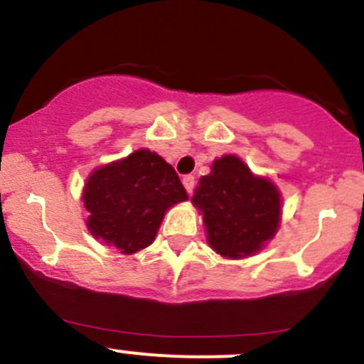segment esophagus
Here are the masks:
<instances>
[{"mask_svg":"<svg viewBox=\"0 0 364 364\" xmlns=\"http://www.w3.org/2000/svg\"><path fill=\"white\" fill-rule=\"evenodd\" d=\"M183 186L186 188V192L192 193L193 188H196V178H193V176H190V174L185 176V178H183Z\"/></svg>","mask_w":364,"mask_h":364,"instance_id":"34e87169","label":"esophagus"}]
</instances>
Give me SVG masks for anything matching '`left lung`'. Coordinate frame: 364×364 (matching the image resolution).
<instances>
[{"label": "left lung", "instance_id": "obj_1", "mask_svg": "<svg viewBox=\"0 0 364 364\" xmlns=\"http://www.w3.org/2000/svg\"><path fill=\"white\" fill-rule=\"evenodd\" d=\"M192 203L203 213L208 243L227 259H243L273 240L282 196L273 181L257 178L236 155L215 160L199 179Z\"/></svg>", "mask_w": 364, "mask_h": 364}]
</instances>
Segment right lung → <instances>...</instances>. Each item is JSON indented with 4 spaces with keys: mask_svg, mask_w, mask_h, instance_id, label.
<instances>
[{
    "mask_svg": "<svg viewBox=\"0 0 364 364\" xmlns=\"http://www.w3.org/2000/svg\"><path fill=\"white\" fill-rule=\"evenodd\" d=\"M186 199L172 165L149 149L98 167L82 192L90 232L124 255L149 247L165 211Z\"/></svg>",
    "mask_w": 364,
    "mask_h": 364,
    "instance_id": "1",
    "label": "right lung"
}]
</instances>
